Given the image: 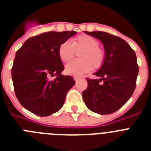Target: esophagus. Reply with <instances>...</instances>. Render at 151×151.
<instances>
[{
  "label": "esophagus",
  "instance_id": "1",
  "mask_svg": "<svg viewBox=\"0 0 151 151\" xmlns=\"http://www.w3.org/2000/svg\"><path fill=\"white\" fill-rule=\"evenodd\" d=\"M73 78H74V80H75V81H76V82H77V81H78V80L81 79V77L74 76V77H73Z\"/></svg>",
  "mask_w": 151,
  "mask_h": 151
}]
</instances>
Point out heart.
<instances>
[{
  "label": "heart",
  "instance_id": "heart-1",
  "mask_svg": "<svg viewBox=\"0 0 151 151\" xmlns=\"http://www.w3.org/2000/svg\"><path fill=\"white\" fill-rule=\"evenodd\" d=\"M99 42L88 35H80L71 41H63L58 48V56L63 62H67L78 52L80 60H73L65 66V72L71 76H82L92 69H98L103 66L105 52L98 46Z\"/></svg>",
  "mask_w": 151,
  "mask_h": 151
}]
</instances>
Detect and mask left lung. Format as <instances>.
Returning <instances> with one entry per match:
<instances>
[{
	"label": "left lung",
	"instance_id": "left-lung-1",
	"mask_svg": "<svg viewBox=\"0 0 151 151\" xmlns=\"http://www.w3.org/2000/svg\"><path fill=\"white\" fill-rule=\"evenodd\" d=\"M85 33L101 41L105 60L99 70L94 73L99 79L87 78L88 88L82 92L84 102L92 112L110 114L120 109L135 89L138 74L135 52L117 36L99 31H85Z\"/></svg>",
	"mask_w": 151,
	"mask_h": 151
}]
</instances>
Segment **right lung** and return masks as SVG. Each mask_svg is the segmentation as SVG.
<instances>
[{
	"mask_svg": "<svg viewBox=\"0 0 151 151\" xmlns=\"http://www.w3.org/2000/svg\"><path fill=\"white\" fill-rule=\"evenodd\" d=\"M76 34L42 33L26 40L16 53L11 73L14 91L21 105L35 115L47 116L59 111L76 83L72 76L61 74L64 67L58 56L60 44Z\"/></svg>",
	"mask_w": 151,
	"mask_h": 151,
	"instance_id": "add662e5",
	"label": "right lung"
}]
</instances>
